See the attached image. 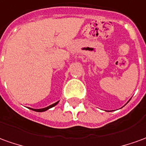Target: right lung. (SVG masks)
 I'll return each mask as SVG.
<instances>
[{
	"label": "right lung",
	"instance_id": "add662e5",
	"mask_svg": "<svg viewBox=\"0 0 146 146\" xmlns=\"http://www.w3.org/2000/svg\"><path fill=\"white\" fill-rule=\"evenodd\" d=\"M58 102H59V101H58V102H56V103H53V104H52V105L48 106V107L42 108V109H33V108H29V109L32 110H34V111H36V112H44V111H46V110H48V109H50V108H52V107H53V106H55L56 105H57V104H58Z\"/></svg>",
	"mask_w": 146,
	"mask_h": 146
}]
</instances>
